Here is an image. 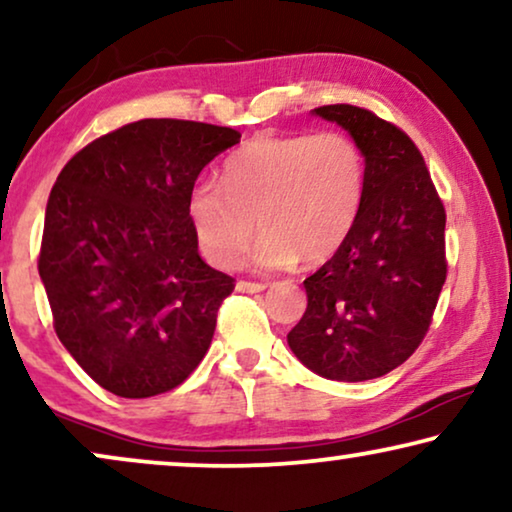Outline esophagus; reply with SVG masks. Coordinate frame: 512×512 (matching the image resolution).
Returning <instances> with one entry per match:
<instances>
[{
  "instance_id": "1",
  "label": "esophagus",
  "mask_w": 512,
  "mask_h": 512,
  "mask_svg": "<svg viewBox=\"0 0 512 512\" xmlns=\"http://www.w3.org/2000/svg\"><path fill=\"white\" fill-rule=\"evenodd\" d=\"M265 286H268V284H263V282H247V279H240V282H237V291H242V293H258V291H265Z\"/></svg>"
}]
</instances>
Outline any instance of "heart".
<instances>
[{
	"mask_svg": "<svg viewBox=\"0 0 512 512\" xmlns=\"http://www.w3.org/2000/svg\"><path fill=\"white\" fill-rule=\"evenodd\" d=\"M366 195V156L340 130L317 135H258L230 153L223 184L200 179L188 193V216L202 254L216 268L240 261L259 219L265 235L254 263L289 268L303 256L321 263L342 247Z\"/></svg>",
	"mask_w": 512,
	"mask_h": 512,
	"instance_id": "obj_1",
	"label": "heart"
}]
</instances>
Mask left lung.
Instances as JSON below:
<instances>
[{
	"mask_svg": "<svg viewBox=\"0 0 512 512\" xmlns=\"http://www.w3.org/2000/svg\"><path fill=\"white\" fill-rule=\"evenodd\" d=\"M366 156V195L342 247L305 279L289 347L338 382L387 375L422 345L447 277L445 207L415 142L373 111L326 104Z\"/></svg>",
	"mask_w": 512,
	"mask_h": 512,
	"instance_id": "left-lung-1",
	"label": "left lung"
}]
</instances>
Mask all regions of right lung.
<instances>
[{
	"label": "right lung",
	"mask_w": 512,
	"mask_h": 512,
	"mask_svg": "<svg viewBox=\"0 0 512 512\" xmlns=\"http://www.w3.org/2000/svg\"><path fill=\"white\" fill-rule=\"evenodd\" d=\"M237 142L233 128L144 118L93 139L58 174L39 275L60 342L111 394H165L205 359L235 279L200 258L188 193Z\"/></svg>",
	"instance_id": "obj_1"
}]
</instances>
